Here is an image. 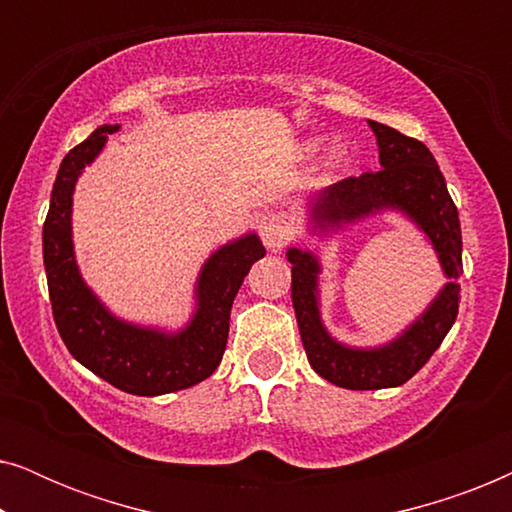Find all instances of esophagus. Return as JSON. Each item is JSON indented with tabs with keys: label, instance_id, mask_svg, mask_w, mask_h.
<instances>
[{
	"label": "esophagus",
	"instance_id": "1",
	"mask_svg": "<svg viewBox=\"0 0 512 512\" xmlns=\"http://www.w3.org/2000/svg\"><path fill=\"white\" fill-rule=\"evenodd\" d=\"M258 228H261V237L265 242V247L272 249V251H279L284 247L286 242L291 240L293 230H291V223L286 219L284 214L279 212H268L258 223Z\"/></svg>",
	"mask_w": 512,
	"mask_h": 512
}]
</instances>
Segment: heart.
Returning <instances> with one entry per match:
<instances>
[{
  "instance_id": "b5f03b06",
  "label": "heart",
  "mask_w": 512,
  "mask_h": 512,
  "mask_svg": "<svg viewBox=\"0 0 512 512\" xmlns=\"http://www.w3.org/2000/svg\"><path fill=\"white\" fill-rule=\"evenodd\" d=\"M333 158H338V153H333Z\"/></svg>"
}]
</instances>
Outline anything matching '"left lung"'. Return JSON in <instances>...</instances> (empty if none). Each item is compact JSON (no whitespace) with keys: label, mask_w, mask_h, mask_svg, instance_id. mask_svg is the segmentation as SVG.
I'll use <instances>...</instances> for the list:
<instances>
[{"label":"left lung","mask_w":512,"mask_h":512,"mask_svg":"<svg viewBox=\"0 0 512 512\" xmlns=\"http://www.w3.org/2000/svg\"><path fill=\"white\" fill-rule=\"evenodd\" d=\"M380 146V172L342 179L314 195L310 219L317 228H340L382 209H398L424 230L436 249L440 268L450 279L422 317L405 328L389 345L359 349L333 340L319 314V261L310 251L291 247L286 258L291 268V298L300 338L310 366L335 387L389 389L401 387L450 333L459 312L461 226L459 212L447 193L445 177L433 153L417 139L405 137L389 125L368 121Z\"/></svg>","instance_id":"obj_1"}]
</instances>
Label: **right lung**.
Returning <instances> with one entry per match:
<instances>
[{"instance_id": "add662e5", "label": "right lung", "mask_w": 512, "mask_h": 512, "mask_svg": "<svg viewBox=\"0 0 512 512\" xmlns=\"http://www.w3.org/2000/svg\"><path fill=\"white\" fill-rule=\"evenodd\" d=\"M118 125H102L62 158L44 223V265L53 319L69 354L104 382L135 396H160L207 380L226 352L230 307L251 265L265 256L251 233L216 249L195 286L193 319L179 333L118 319L88 289L72 244V193Z\"/></svg>"}]
</instances>
